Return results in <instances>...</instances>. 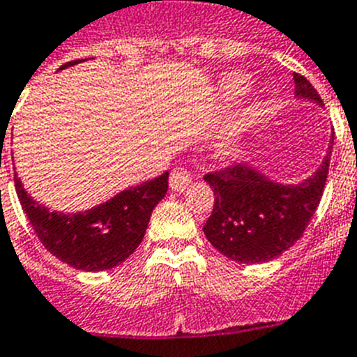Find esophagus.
<instances>
[{"label": "esophagus", "instance_id": "1", "mask_svg": "<svg viewBox=\"0 0 357 357\" xmlns=\"http://www.w3.org/2000/svg\"><path fill=\"white\" fill-rule=\"evenodd\" d=\"M190 181V170L185 169V167H176V169L170 172V188L174 192H183L188 187V183Z\"/></svg>", "mask_w": 357, "mask_h": 357}]
</instances>
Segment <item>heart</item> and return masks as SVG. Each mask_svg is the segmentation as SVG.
<instances>
[{"label": "heart", "instance_id": "heart-1", "mask_svg": "<svg viewBox=\"0 0 357 357\" xmlns=\"http://www.w3.org/2000/svg\"><path fill=\"white\" fill-rule=\"evenodd\" d=\"M250 88V79L244 73H228L222 77L221 89L228 98H237L248 91Z\"/></svg>", "mask_w": 357, "mask_h": 357}]
</instances>
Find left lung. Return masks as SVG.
I'll return each instance as SVG.
<instances>
[{"instance_id": "obj_1", "label": "left lung", "mask_w": 357, "mask_h": 357, "mask_svg": "<svg viewBox=\"0 0 357 357\" xmlns=\"http://www.w3.org/2000/svg\"><path fill=\"white\" fill-rule=\"evenodd\" d=\"M293 79L296 97L324 105L305 77L293 73ZM333 144L334 132L320 169L298 185H280L248 165L204 174L215 203L203 231L217 252L235 262L260 264L289 250L302 237L324 196Z\"/></svg>"}]
</instances>
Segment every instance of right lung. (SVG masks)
<instances>
[{
  "label": "right lung",
  "instance_id": "right-lung-1",
  "mask_svg": "<svg viewBox=\"0 0 357 357\" xmlns=\"http://www.w3.org/2000/svg\"><path fill=\"white\" fill-rule=\"evenodd\" d=\"M82 61H71L61 70ZM15 192L33 231L52 255L82 271L119 266L140 246L154 206L169 188V172L120 192L95 208L77 213L52 212L33 201L14 174Z\"/></svg>",
  "mask_w": 357,
  "mask_h": 357
}]
</instances>
